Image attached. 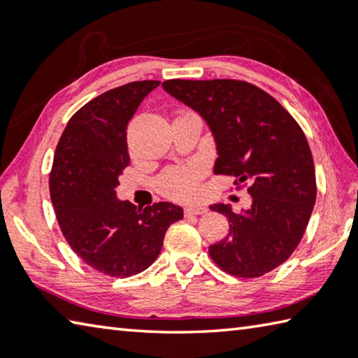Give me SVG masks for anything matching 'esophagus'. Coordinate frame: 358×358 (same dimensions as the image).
Returning a JSON list of instances; mask_svg holds the SVG:
<instances>
[{
  "label": "esophagus",
  "instance_id": "1",
  "mask_svg": "<svg viewBox=\"0 0 358 358\" xmlns=\"http://www.w3.org/2000/svg\"><path fill=\"white\" fill-rule=\"evenodd\" d=\"M207 213V208L203 205H186L185 207V216H197Z\"/></svg>",
  "mask_w": 358,
  "mask_h": 358
}]
</instances>
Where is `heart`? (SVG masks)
I'll list each match as a JSON object with an SVG mask.
<instances>
[{
    "mask_svg": "<svg viewBox=\"0 0 358 358\" xmlns=\"http://www.w3.org/2000/svg\"><path fill=\"white\" fill-rule=\"evenodd\" d=\"M203 173V169L197 164L172 167L157 178V189L166 197L175 201H186L196 196L199 180Z\"/></svg>",
    "mask_w": 358,
    "mask_h": 358,
    "instance_id": "1",
    "label": "heart"
}]
</instances>
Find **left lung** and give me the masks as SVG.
I'll list each match as a JSON object with an SVG mask.
<instances>
[{
	"instance_id": "left-lung-1",
	"label": "left lung",
	"mask_w": 358,
	"mask_h": 358,
	"mask_svg": "<svg viewBox=\"0 0 358 358\" xmlns=\"http://www.w3.org/2000/svg\"><path fill=\"white\" fill-rule=\"evenodd\" d=\"M162 88L196 110L215 137V173L250 183L251 207L211 210L229 220L230 232L208 248L216 265L238 278L268 273L299 246L316 202L313 155L299 123L256 85L216 80H166Z\"/></svg>"
}]
</instances>
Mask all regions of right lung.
<instances>
[{"label":"right lung","mask_w":358,"mask_h":358,"mask_svg":"<svg viewBox=\"0 0 358 358\" xmlns=\"http://www.w3.org/2000/svg\"><path fill=\"white\" fill-rule=\"evenodd\" d=\"M159 85L131 82L87 102L66 124L50 172V199L66 241L99 273L128 278L159 256L183 208L171 202L136 207L115 187L129 166L126 129L141 102Z\"/></svg>","instance_id":"right-lung-1"}]
</instances>
